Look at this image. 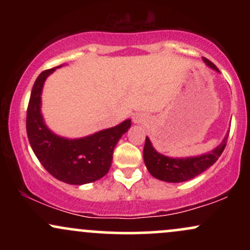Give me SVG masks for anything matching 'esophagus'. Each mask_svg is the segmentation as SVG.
<instances>
[{
    "instance_id": "1",
    "label": "esophagus",
    "mask_w": 250,
    "mask_h": 250,
    "mask_svg": "<svg viewBox=\"0 0 250 250\" xmlns=\"http://www.w3.org/2000/svg\"><path fill=\"white\" fill-rule=\"evenodd\" d=\"M145 116L142 115V114H135V115L133 116V121H134V123H137V125H139V123H143L145 122Z\"/></svg>"
}]
</instances>
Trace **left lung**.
<instances>
[{
    "label": "left lung",
    "instance_id": "8db88e82",
    "mask_svg": "<svg viewBox=\"0 0 250 250\" xmlns=\"http://www.w3.org/2000/svg\"><path fill=\"white\" fill-rule=\"evenodd\" d=\"M203 62L210 69L220 73V70L217 69V67L213 62L205 59V57H203ZM228 135L229 133H227L222 142L211 151L197 155V156L188 157H170L159 153L153 147L150 139L147 136L146 137L145 148H143L145 165L149 173L153 175L155 179L171 183L185 182V181L194 179L195 176L203 173L206 169H208L217 161V159L226 147Z\"/></svg>",
    "mask_w": 250,
    "mask_h": 250
}]
</instances>
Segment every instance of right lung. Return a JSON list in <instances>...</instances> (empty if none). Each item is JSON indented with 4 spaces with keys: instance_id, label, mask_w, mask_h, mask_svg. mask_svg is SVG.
<instances>
[{
    "instance_id": "right-lung-1",
    "label": "right lung",
    "mask_w": 250,
    "mask_h": 250,
    "mask_svg": "<svg viewBox=\"0 0 250 250\" xmlns=\"http://www.w3.org/2000/svg\"><path fill=\"white\" fill-rule=\"evenodd\" d=\"M62 65L42 71L34 83L27 110V135L31 149L48 173L68 185L81 186L95 182L108 173L114 148L130 128L131 120L80 139L53 133L41 113V96L47 77Z\"/></svg>"
}]
</instances>
